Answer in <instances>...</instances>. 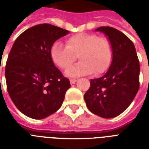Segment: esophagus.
Here are the masks:
<instances>
[{"mask_svg":"<svg viewBox=\"0 0 149 149\" xmlns=\"http://www.w3.org/2000/svg\"><path fill=\"white\" fill-rule=\"evenodd\" d=\"M70 84H74L75 83H76V82L77 81V79H71L70 80Z\"/></svg>","mask_w":149,"mask_h":149,"instance_id":"34e87169","label":"esophagus"}]
</instances>
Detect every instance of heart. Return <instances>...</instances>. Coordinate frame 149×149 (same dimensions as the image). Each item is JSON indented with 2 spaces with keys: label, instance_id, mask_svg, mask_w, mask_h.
<instances>
[{
  "label": "heart",
  "instance_id": "1",
  "mask_svg": "<svg viewBox=\"0 0 149 149\" xmlns=\"http://www.w3.org/2000/svg\"><path fill=\"white\" fill-rule=\"evenodd\" d=\"M78 56L81 62L69 68L65 74L79 77L95 72L99 75L108 70L113 58V49L110 41L97 34L79 33L70 36L65 45L54 43L50 49L52 61L62 70L68 68Z\"/></svg>",
  "mask_w": 149,
  "mask_h": 149
}]
</instances>
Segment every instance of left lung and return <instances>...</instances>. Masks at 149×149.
Wrapping results in <instances>:
<instances>
[{
  "label": "left lung",
  "instance_id": "left-lung-1",
  "mask_svg": "<svg viewBox=\"0 0 149 149\" xmlns=\"http://www.w3.org/2000/svg\"><path fill=\"white\" fill-rule=\"evenodd\" d=\"M96 31L107 36L113 58L105 75L91 79V86L84 97L92 113L112 118L124 112L138 93L140 65L134 44L125 34L109 26L100 27Z\"/></svg>",
  "mask_w": 149,
  "mask_h": 149
}]
</instances>
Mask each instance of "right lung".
<instances>
[{"instance_id": "add662e5", "label": "right lung", "mask_w": 149, "mask_h": 149, "mask_svg": "<svg viewBox=\"0 0 149 149\" xmlns=\"http://www.w3.org/2000/svg\"><path fill=\"white\" fill-rule=\"evenodd\" d=\"M69 31L41 24L22 32L13 44L6 63L7 90L24 115L43 119L63 104L70 80L54 65L50 49Z\"/></svg>"}]
</instances>
